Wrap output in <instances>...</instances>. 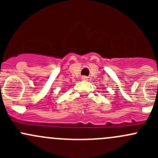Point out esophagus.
<instances>
[{
  "label": "esophagus",
  "instance_id": "34e87169",
  "mask_svg": "<svg viewBox=\"0 0 158 158\" xmlns=\"http://www.w3.org/2000/svg\"><path fill=\"white\" fill-rule=\"evenodd\" d=\"M82 80H87V77H86V76H82Z\"/></svg>",
  "mask_w": 158,
  "mask_h": 158
}]
</instances>
